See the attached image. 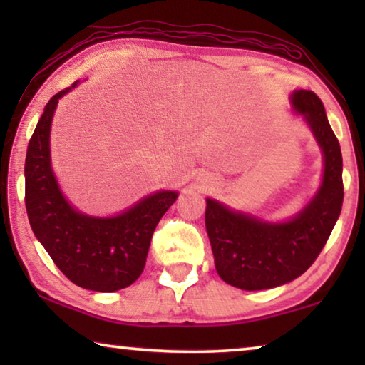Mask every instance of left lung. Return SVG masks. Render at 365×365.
Segmentation results:
<instances>
[{"instance_id": "8db88e82", "label": "left lung", "mask_w": 365, "mask_h": 365, "mask_svg": "<svg viewBox=\"0 0 365 365\" xmlns=\"http://www.w3.org/2000/svg\"><path fill=\"white\" fill-rule=\"evenodd\" d=\"M291 101L324 153V178L316 197L292 221L282 224L262 222L206 199V229L216 271L224 282L244 291L282 286L306 272L326 246L342 209L341 146L321 98L299 89Z\"/></svg>"}]
</instances>
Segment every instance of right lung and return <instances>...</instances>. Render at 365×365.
Segmentation results:
<instances>
[{"instance_id":"add662e5","label":"right lung","mask_w":365,"mask_h":365,"mask_svg":"<svg viewBox=\"0 0 365 365\" xmlns=\"http://www.w3.org/2000/svg\"><path fill=\"white\" fill-rule=\"evenodd\" d=\"M76 84L49 99L29 139L24 204L34 236L69 281L89 291L114 292L141 276L154 229L178 192L159 191L106 219L84 216L69 206L51 171L49 129L58 99Z\"/></svg>"}]
</instances>
